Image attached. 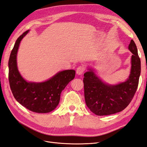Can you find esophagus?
Returning a JSON list of instances; mask_svg holds the SVG:
<instances>
[{
    "instance_id": "34e87169",
    "label": "esophagus",
    "mask_w": 147,
    "mask_h": 147,
    "mask_svg": "<svg viewBox=\"0 0 147 147\" xmlns=\"http://www.w3.org/2000/svg\"><path fill=\"white\" fill-rule=\"evenodd\" d=\"M85 70V67L84 65H80V66L78 67V68L77 69V71H76V72H77V74L78 75H82L84 71Z\"/></svg>"
}]
</instances>
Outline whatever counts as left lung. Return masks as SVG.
Here are the masks:
<instances>
[{"mask_svg": "<svg viewBox=\"0 0 147 147\" xmlns=\"http://www.w3.org/2000/svg\"><path fill=\"white\" fill-rule=\"evenodd\" d=\"M128 49L133 53L129 78L125 82L109 85L103 82L92 70L84 74L85 102L97 115H108L123 111L132 100L138 89L140 74V59L136 45L132 39Z\"/></svg>", "mask_w": 147, "mask_h": 147, "instance_id": "obj_1", "label": "left lung"}]
</instances>
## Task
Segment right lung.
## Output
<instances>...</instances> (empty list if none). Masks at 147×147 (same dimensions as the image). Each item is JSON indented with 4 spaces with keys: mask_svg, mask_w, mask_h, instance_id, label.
Segmentation results:
<instances>
[{
    "mask_svg": "<svg viewBox=\"0 0 147 147\" xmlns=\"http://www.w3.org/2000/svg\"><path fill=\"white\" fill-rule=\"evenodd\" d=\"M29 30L16 40L8 61V79L14 97L28 110L37 113H47L57 108L62 90L75 78L74 70L59 72L42 83L27 82L19 74L16 57L19 44Z\"/></svg>",
    "mask_w": 147,
    "mask_h": 147,
    "instance_id": "1",
    "label": "right lung"
}]
</instances>
